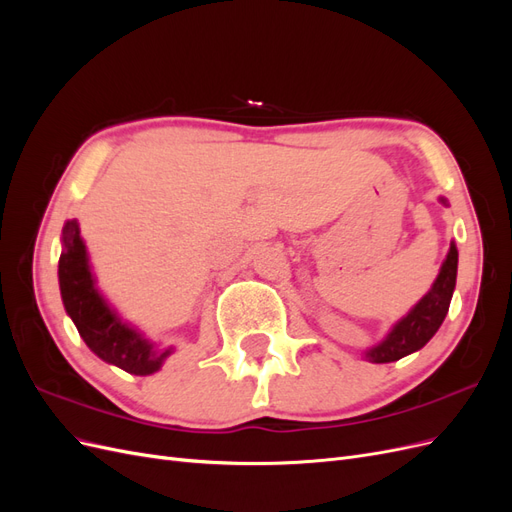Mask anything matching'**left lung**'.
Wrapping results in <instances>:
<instances>
[{
  "label": "left lung",
  "instance_id": "1",
  "mask_svg": "<svg viewBox=\"0 0 512 512\" xmlns=\"http://www.w3.org/2000/svg\"><path fill=\"white\" fill-rule=\"evenodd\" d=\"M440 203L448 207V200L440 196ZM457 262L459 252L455 241L451 243V250H448L436 282L431 284L429 292L418 301L410 312L399 318L391 331L386 333L382 342L365 350V359L371 363H393L404 359V356L421 350L429 339L438 333L440 324L444 322L448 314V305H451L455 282H457Z\"/></svg>",
  "mask_w": 512,
  "mask_h": 512
}]
</instances>
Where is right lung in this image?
Masks as SVG:
<instances>
[{"instance_id": "1", "label": "right lung", "mask_w": 512, "mask_h": 512, "mask_svg": "<svg viewBox=\"0 0 512 512\" xmlns=\"http://www.w3.org/2000/svg\"><path fill=\"white\" fill-rule=\"evenodd\" d=\"M57 275L66 314L91 352L134 376H151L162 369L173 348H158L104 299L76 220H68L61 230Z\"/></svg>"}]
</instances>
